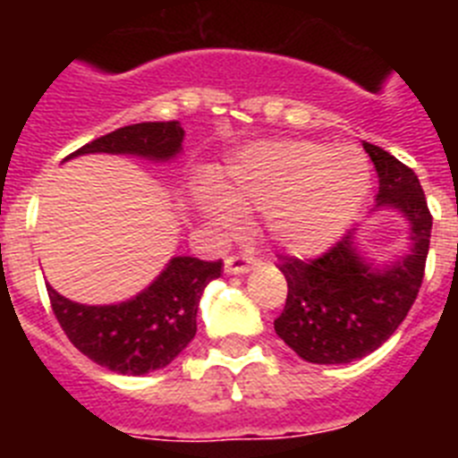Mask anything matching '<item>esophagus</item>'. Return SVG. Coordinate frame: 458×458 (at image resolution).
<instances>
[{"label": "esophagus", "mask_w": 458, "mask_h": 458, "mask_svg": "<svg viewBox=\"0 0 458 458\" xmlns=\"http://www.w3.org/2000/svg\"><path fill=\"white\" fill-rule=\"evenodd\" d=\"M257 266V259L248 257V254H236L225 261V273L226 275H245Z\"/></svg>", "instance_id": "34e87169"}]
</instances>
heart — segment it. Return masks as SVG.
I'll list each match as a JSON object with an SVG mask.
<instances>
[{
	"instance_id": "1",
	"label": "heart",
	"mask_w": 458,
	"mask_h": 458,
	"mask_svg": "<svg viewBox=\"0 0 458 458\" xmlns=\"http://www.w3.org/2000/svg\"><path fill=\"white\" fill-rule=\"evenodd\" d=\"M217 185L238 213H266L279 248L311 257L330 248L351 225L369 192L371 169L355 147L268 141L238 151ZM199 206L222 229L238 225L236 213L220 199L201 197Z\"/></svg>"
}]
</instances>
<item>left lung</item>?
<instances>
[{
    "label": "left lung",
    "mask_w": 458,
    "mask_h": 458,
    "mask_svg": "<svg viewBox=\"0 0 458 458\" xmlns=\"http://www.w3.org/2000/svg\"><path fill=\"white\" fill-rule=\"evenodd\" d=\"M378 174L371 216L390 210L408 225V248L378 261L362 250L353 226L333 250L314 261L279 257L289 293L275 333L314 365H346L374 353L402 326L422 286L431 238V213L412 169L362 141Z\"/></svg>",
    "instance_id": "1"
}]
</instances>
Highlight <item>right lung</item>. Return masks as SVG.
Here are the masks:
<instances>
[{"mask_svg":"<svg viewBox=\"0 0 458 458\" xmlns=\"http://www.w3.org/2000/svg\"><path fill=\"white\" fill-rule=\"evenodd\" d=\"M183 137L179 121H147L98 137L71 157L109 153L172 163L183 153ZM220 275L222 261L172 257L151 284L112 305H84L46 286L56 321L75 349L109 371L144 376L165 369L192 342L201 293Z\"/></svg>","mask_w":458,"mask_h":458,"instance_id":"add662e5","label":"right lung"}]
</instances>
